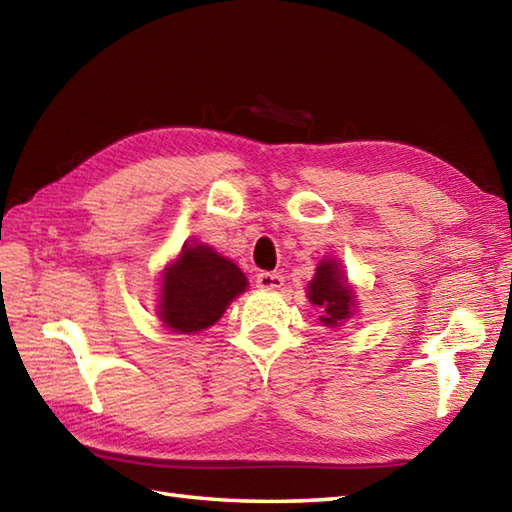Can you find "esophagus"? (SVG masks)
<instances>
[{"instance_id": "1", "label": "esophagus", "mask_w": 512, "mask_h": 512, "mask_svg": "<svg viewBox=\"0 0 512 512\" xmlns=\"http://www.w3.org/2000/svg\"><path fill=\"white\" fill-rule=\"evenodd\" d=\"M283 285V277L279 272H259L257 275V288L261 290H279Z\"/></svg>"}]
</instances>
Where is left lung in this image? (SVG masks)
I'll return each instance as SVG.
<instances>
[{
  "instance_id": "1",
  "label": "left lung",
  "mask_w": 512,
  "mask_h": 512,
  "mask_svg": "<svg viewBox=\"0 0 512 512\" xmlns=\"http://www.w3.org/2000/svg\"><path fill=\"white\" fill-rule=\"evenodd\" d=\"M307 299L318 310L320 325L338 329L355 314L358 299L355 290L344 277L342 264L334 257H323L318 261L312 281L307 283Z\"/></svg>"
}]
</instances>
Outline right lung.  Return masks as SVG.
<instances>
[{"mask_svg": "<svg viewBox=\"0 0 512 512\" xmlns=\"http://www.w3.org/2000/svg\"><path fill=\"white\" fill-rule=\"evenodd\" d=\"M246 288V275L231 259L209 244L185 242L161 270L157 316L174 334H198L216 325Z\"/></svg>", "mask_w": 512, "mask_h": 512, "instance_id": "1", "label": "right lung"}]
</instances>
